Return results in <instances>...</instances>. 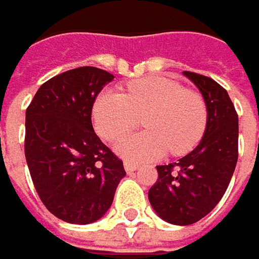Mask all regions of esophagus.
Returning <instances> with one entry per match:
<instances>
[{
  "label": "esophagus",
  "instance_id": "34e87169",
  "mask_svg": "<svg viewBox=\"0 0 259 259\" xmlns=\"http://www.w3.org/2000/svg\"><path fill=\"white\" fill-rule=\"evenodd\" d=\"M123 168H125L126 172H133V171H136V169L139 168V165L134 163V162H130V160H125V162H123Z\"/></svg>",
  "mask_w": 259,
  "mask_h": 259
}]
</instances>
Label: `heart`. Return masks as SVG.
<instances>
[{"label":"heart","instance_id":"heart-1","mask_svg":"<svg viewBox=\"0 0 259 259\" xmlns=\"http://www.w3.org/2000/svg\"><path fill=\"white\" fill-rule=\"evenodd\" d=\"M147 130L128 134L116 143L120 156L130 160L160 157L168 149L181 155L200 141L208 122L202 94L165 76H149L128 83L126 93H102L93 107L97 133L107 141L137 126Z\"/></svg>","mask_w":259,"mask_h":259}]
</instances>
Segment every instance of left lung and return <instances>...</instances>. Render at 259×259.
<instances>
[{
    "instance_id": "obj_1",
    "label": "left lung",
    "mask_w": 259,
    "mask_h": 259,
    "mask_svg": "<svg viewBox=\"0 0 259 259\" xmlns=\"http://www.w3.org/2000/svg\"><path fill=\"white\" fill-rule=\"evenodd\" d=\"M208 109L205 136L178 162L159 165L149 200L166 223L189 226L212 211L224 196L239 156L237 112L227 91L213 79L186 70Z\"/></svg>"
}]
</instances>
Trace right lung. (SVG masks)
<instances>
[{
  "label": "right lung",
  "mask_w": 259,
  "mask_h": 259,
  "mask_svg": "<svg viewBox=\"0 0 259 259\" xmlns=\"http://www.w3.org/2000/svg\"><path fill=\"white\" fill-rule=\"evenodd\" d=\"M113 75L93 66L44 82L26 109L25 156L46 208L70 224L106 213L125 176L123 163L97 137L93 104Z\"/></svg>",
  "instance_id": "obj_1"
}]
</instances>
